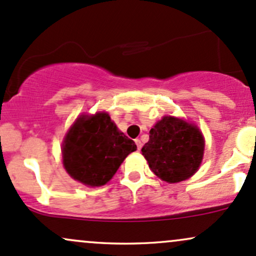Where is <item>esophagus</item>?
Segmentation results:
<instances>
[{
  "label": "esophagus",
  "mask_w": 256,
  "mask_h": 256,
  "mask_svg": "<svg viewBox=\"0 0 256 256\" xmlns=\"http://www.w3.org/2000/svg\"><path fill=\"white\" fill-rule=\"evenodd\" d=\"M134 142H136L138 150H140V148H142V146H143L142 142H140V140H134Z\"/></svg>",
  "instance_id": "1"
}]
</instances>
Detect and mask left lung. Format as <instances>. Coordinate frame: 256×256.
I'll list each match as a JSON object with an SVG mask.
<instances>
[{"label":"left lung","instance_id":"8db88e82","mask_svg":"<svg viewBox=\"0 0 256 256\" xmlns=\"http://www.w3.org/2000/svg\"><path fill=\"white\" fill-rule=\"evenodd\" d=\"M204 138L196 125L174 116H164L149 131L142 155L150 170L167 183L190 178L204 158Z\"/></svg>","mask_w":256,"mask_h":256}]
</instances>
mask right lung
Instances as JSON below:
<instances>
[{
    "label": "right lung",
    "instance_id": "add662e5",
    "mask_svg": "<svg viewBox=\"0 0 256 256\" xmlns=\"http://www.w3.org/2000/svg\"><path fill=\"white\" fill-rule=\"evenodd\" d=\"M134 142L116 128L106 112L80 116L62 142V164L73 179L88 186H101L118 171Z\"/></svg>",
    "mask_w": 256,
    "mask_h": 256
}]
</instances>
